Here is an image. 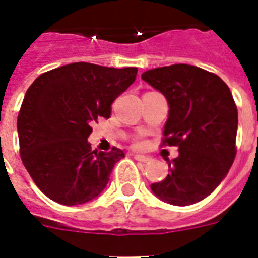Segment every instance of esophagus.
<instances>
[{
	"label": "esophagus",
	"mask_w": 258,
	"mask_h": 258,
	"mask_svg": "<svg viewBox=\"0 0 258 258\" xmlns=\"http://www.w3.org/2000/svg\"><path fill=\"white\" fill-rule=\"evenodd\" d=\"M134 159L137 161H141V163H149L150 159L147 156H143V155H134Z\"/></svg>",
	"instance_id": "esophagus-1"
}]
</instances>
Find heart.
<instances>
[{"instance_id":"1","label":"heart","mask_w":258,"mask_h":258,"mask_svg":"<svg viewBox=\"0 0 258 258\" xmlns=\"http://www.w3.org/2000/svg\"><path fill=\"white\" fill-rule=\"evenodd\" d=\"M134 146H136V147H142L143 142H142V141H136V143H134Z\"/></svg>"}]
</instances>
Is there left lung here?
<instances>
[{
    "mask_svg": "<svg viewBox=\"0 0 258 258\" xmlns=\"http://www.w3.org/2000/svg\"><path fill=\"white\" fill-rule=\"evenodd\" d=\"M142 80L163 93L169 116L161 146H177L170 174L151 184L173 206H190L221 183L236 156L238 108L229 86L209 71L190 64L152 68Z\"/></svg>",
    "mask_w": 258,
    "mask_h": 258,
    "instance_id": "1",
    "label": "left lung"
}]
</instances>
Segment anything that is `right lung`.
<instances>
[{
  "mask_svg": "<svg viewBox=\"0 0 258 258\" xmlns=\"http://www.w3.org/2000/svg\"><path fill=\"white\" fill-rule=\"evenodd\" d=\"M136 67L77 61L44 72L27 90L18 115L23 165L54 202L79 206L106 187L122 150H92L90 125L108 118L111 104L136 81Z\"/></svg>",
  "mask_w": 258,
  "mask_h": 258,
  "instance_id": "right-lung-1",
  "label": "right lung"
}]
</instances>
